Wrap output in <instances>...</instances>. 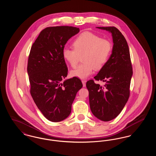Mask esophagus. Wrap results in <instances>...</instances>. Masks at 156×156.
Listing matches in <instances>:
<instances>
[{"label":"esophagus","mask_w":156,"mask_h":156,"mask_svg":"<svg viewBox=\"0 0 156 156\" xmlns=\"http://www.w3.org/2000/svg\"><path fill=\"white\" fill-rule=\"evenodd\" d=\"M82 84H83V87H85L86 86V81H85V80H82Z\"/></svg>","instance_id":"esophagus-1"}]
</instances>
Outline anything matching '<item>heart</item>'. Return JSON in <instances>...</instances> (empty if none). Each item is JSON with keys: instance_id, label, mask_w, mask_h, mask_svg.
<instances>
[{"instance_id": "heart-1", "label": "heart", "mask_w": 156, "mask_h": 156, "mask_svg": "<svg viewBox=\"0 0 156 156\" xmlns=\"http://www.w3.org/2000/svg\"><path fill=\"white\" fill-rule=\"evenodd\" d=\"M74 48H64L63 58L73 68L78 64L80 57L84 63L71 71L72 76L80 79L87 78L94 72L95 68L100 69L107 63L112 50L110 40L101 38L90 31H85L73 42Z\"/></svg>"}]
</instances>
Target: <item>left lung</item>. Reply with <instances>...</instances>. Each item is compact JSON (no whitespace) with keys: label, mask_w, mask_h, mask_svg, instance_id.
Here are the masks:
<instances>
[{"label":"left lung","mask_w":156,"mask_h":156,"mask_svg":"<svg viewBox=\"0 0 156 156\" xmlns=\"http://www.w3.org/2000/svg\"><path fill=\"white\" fill-rule=\"evenodd\" d=\"M98 28L111 33L112 53L94 76L96 81L105 82L104 87L95 83L94 80L87 82L86 86L91 112L98 119L108 122L119 115L128 101L133 69L128 44L122 33L114 26Z\"/></svg>","instance_id":"left-lung-1"}]
</instances>
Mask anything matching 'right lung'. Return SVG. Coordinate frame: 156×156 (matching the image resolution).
Here are the masks:
<instances>
[{"label":"right lung","instance_id":"obj_1","mask_svg":"<svg viewBox=\"0 0 156 156\" xmlns=\"http://www.w3.org/2000/svg\"><path fill=\"white\" fill-rule=\"evenodd\" d=\"M79 31V28L68 26L46 27L30 50L27 63L30 94L45 118L53 122L69 115L76 94L82 87L76 77L62 83L68 74L62 51L67 41Z\"/></svg>","mask_w":156,"mask_h":156}]
</instances>
